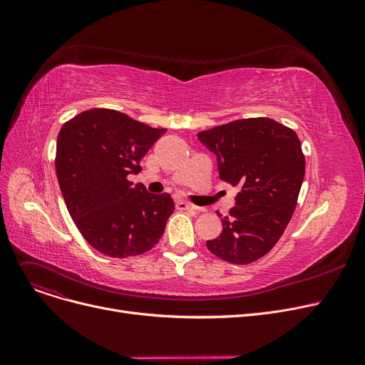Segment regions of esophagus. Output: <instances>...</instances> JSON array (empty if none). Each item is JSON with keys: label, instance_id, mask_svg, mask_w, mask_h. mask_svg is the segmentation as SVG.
I'll use <instances>...</instances> for the list:
<instances>
[{"label": "esophagus", "instance_id": "1", "mask_svg": "<svg viewBox=\"0 0 365 365\" xmlns=\"http://www.w3.org/2000/svg\"><path fill=\"white\" fill-rule=\"evenodd\" d=\"M176 208L178 210H197V207L194 204H190V202L183 201V200L176 201Z\"/></svg>", "mask_w": 365, "mask_h": 365}]
</instances>
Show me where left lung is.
Masks as SVG:
<instances>
[{
  "label": "left lung",
  "mask_w": 365,
  "mask_h": 365,
  "mask_svg": "<svg viewBox=\"0 0 365 365\" xmlns=\"http://www.w3.org/2000/svg\"><path fill=\"white\" fill-rule=\"evenodd\" d=\"M197 136L217 157L219 178L241 187L222 234L207 248L231 263L256 262L272 250L297 205L304 178L297 134L271 118H247Z\"/></svg>",
  "instance_id": "obj_1"
}]
</instances>
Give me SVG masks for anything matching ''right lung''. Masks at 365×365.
Listing matches in <instances>:
<instances>
[{
  "label": "right lung",
  "instance_id": "1",
  "mask_svg": "<svg viewBox=\"0 0 365 365\" xmlns=\"http://www.w3.org/2000/svg\"><path fill=\"white\" fill-rule=\"evenodd\" d=\"M165 128H152L113 109L75 115L57 136L56 175L68 212L86 241L102 255H142L164 234L175 212L168 194H150L130 175Z\"/></svg>",
  "mask_w": 365,
  "mask_h": 365
}]
</instances>
